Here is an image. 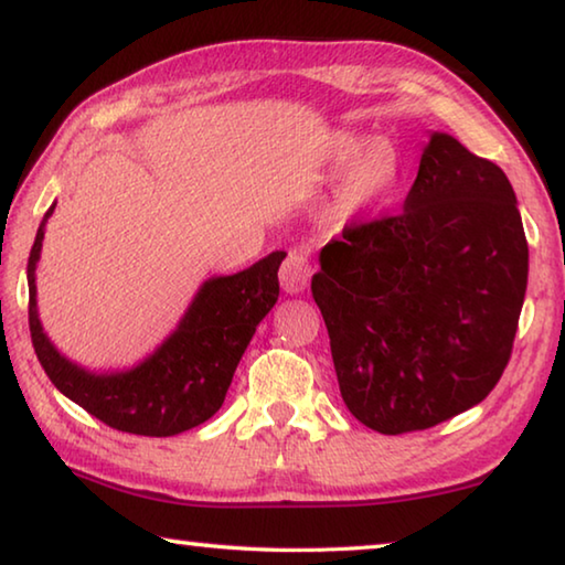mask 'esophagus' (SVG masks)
<instances>
[{"mask_svg":"<svg viewBox=\"0 0 565 565\" xmlns=\"http://www.w3.org/2000/svg\"><path fill=\"white\" fill-rule=\"evenodd\" d=\"M311 262H309V254L306 252H294L286 256V262L281 264L279 269V279H281V289L286 294H301L303 289H309V281H311Z\"/></svg>","mask_w":565,"mask_h":565,"instance_id":"esophagus-1","label":"esophagus"}]
</instances>
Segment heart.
<instances>
[{
	"mask_svg": "<svg viewBox=\"0 0 565 565\" xmlns=\"http://www.w3.org/2000/svg\"><path fill=\"white\" fill-rule=\"evenodd\" d=\"M333 161H347L323 199V214L337 224L359 222L388 204L398 189L404 161L384 137L363 141L359 134H339L331 147Z\"/></svg>",
	"mask_w": 565,
	"mask_h": 565,
	"instance_id": "b5f03b06",
	"label": "heart"
}]
</instances>
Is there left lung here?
I'll list each match as a JSON object with an SVG mask.
<instances>
[{"instance_id":"1","label":"left lung","mask_w":565,"mask_h":565,"mask_svg":"<svg viewBox=\"0 0 565 565\" xmlns=\"http://www.w3.org/2000/svg\"><path fill=\"white\" fill-rule=\"evenodd\" d=\"M311 294L343 404L398 436L491 394L511 359L529 244L509 177L434 131L404 212L347 226L319 254Z\"/></svg>"}]
</instances>
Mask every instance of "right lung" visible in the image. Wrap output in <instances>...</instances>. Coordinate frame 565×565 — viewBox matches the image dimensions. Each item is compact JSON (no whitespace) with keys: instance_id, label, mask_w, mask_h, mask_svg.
<instances>
[{"instance_id":"obj_1","label":"right lung","mask_w":565,"mask_h":565,"mask_svg":"<svg viewBox=\"0 0 565 565\" xmlns=\"http://www.w3.org/2000/svg\"><path fill=\"white\" fill-rule=\"evenodd\" d=\"M54 206L36 228L26 264L32 343L52 384L94 418L137 436H177L212 418L256 327L279 299L286 252H274L238 274L206 279L177 329L137 366L89 371L54 347L36 309V264Z\"/></svg>"}]
</instances>
